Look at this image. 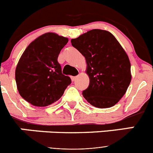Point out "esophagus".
<instances>
[{
    "label": "esophagus",
    "instance_id": "obj_1",
    "mask_svg": "<svg viewBox=\"0 0 153 153\" xmlns=\"http://www.w3.org/2000/svg\"><path fill=\"white\" fill-rule=\"evenodd\" d=\"M76 78H77V76H71V79H72V81H75Z\"/></svg>",
    "mask_w": 153,
    "mask_h": 153
}]
</instances>
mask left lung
<instances>
[{"mask_svg": "<svg viewBox=\"0 0 153 153\" xmlns=\"http://www.w3.org/2000/svg\"><path fill=\"white\" fill-rule=\"evenodd\" d=\"M86 59L90 78L83 96L97 108L113 106L124 96L131 82V65L126 53L109 31L94 29L71 40Z\"/></svg>", "mask_w": 153, "mask_h": 153, "instance_id": "left-lung-1", "label": "left lung"}]
</instances>
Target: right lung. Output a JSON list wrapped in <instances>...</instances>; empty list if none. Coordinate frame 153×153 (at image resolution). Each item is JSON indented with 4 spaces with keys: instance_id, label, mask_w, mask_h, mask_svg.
Here are the masks:
<instances>
[{
    "instance_id": "obj_1",
    "label": "right lung",
    "mask_w": 153,
    "mask_h": 153,
    "mask_svg": "<svg viewBox=\"0 0 153 153\" xmlns=\"http://www.w3.org/2000/svg\"><path fill=\"white\" fill-rule=\"evenodd\" d=\"M68 38L46 33L28 45L19 60L15 79L20 95L35 106H47L57 101L71 83L62 74L57 58Z\"/></svg>"
}]
</instances>
